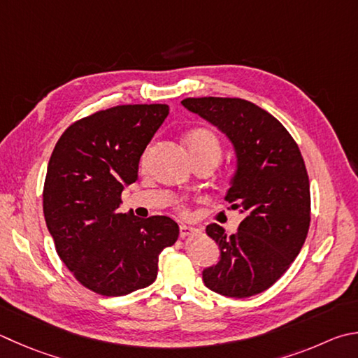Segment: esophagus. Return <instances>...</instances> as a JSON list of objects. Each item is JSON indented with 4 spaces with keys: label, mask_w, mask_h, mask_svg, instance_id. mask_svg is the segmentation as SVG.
Here are the masks:
<instances>
[{
    "label": "esophagus",
    "mask_w": 358,
    "mask_h": 358,
    "mask_svg": "<svg viewBox=\"0 0 358 358\" xmlns=\"http://www.w3.org/2000/svg\"><path fill=\"white\" fill-rule=\"evenodd\" d=\"M197 230L194 229V227H191V225H180V236L183 238V239H186V238H189V236H192V235H197Z\"/></svg>",
    "instance_id": "esophagus-1"
}]
</instances>
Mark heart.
Instances as JSON below:
<instances>
[{
    "instance_id": "b5f03b06",
    "label": "heart",
    "mask_w": 358,
    "mask_h": 358,
    "mask_svg": "<svg viewBox=\"0 0 358 358\" xmlns=\"http://www.w3.org/2000/svg\"><path fill=\"white\" fill-rule=\"evenodd\" d=\"M186 147L189 150L192 159L199 158H214L220 159L222 157V144L217 138V134L210 128H196L186 136ZM148 152L144 153L142 157V162H145ZM181 211H186L185 206L180 208Z\"/></svg>"
}]
</instances>
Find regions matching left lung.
<instances>
[{"label":"left lung","instance_id":"1","mask_svg":"<svg viewBox=\"0 0 358 358\" xmlns=\"http://www.w3.org/2000/svg\"><path fill=\"white\" fill-rule=\"evenodd\" d=\"M181 105L229 136L238 171L225 200L245 217L235 235L206 227L220 259L203 271L206 288L250 297L271 288L299 255L310 229V181L301 150L280 122L243 99L201 96Z\"/></svg>","mask_w":358,"mask_h":358}]
</instances>
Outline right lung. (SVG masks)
<instances>
[{
	"mask_svg": "<svg viewBox=\"0 0 358 358\" xmlns=\"http://www.w3.org/2000/svg\"><path fill=\"white\" fill-rule=\"evenodd\" d=\"M167 105H120L76 120L56 142L43 185V216L56 252L83 287L125 296L158 275L159 253L180 229L167 216L120 213L122 191L138 180L141 155Z\"/></svg>",
	"mask_w": 358,
	"mask_h": 358,
	"instance_id": "add662e5",
	"label": "right lung"
}]
</instances>
